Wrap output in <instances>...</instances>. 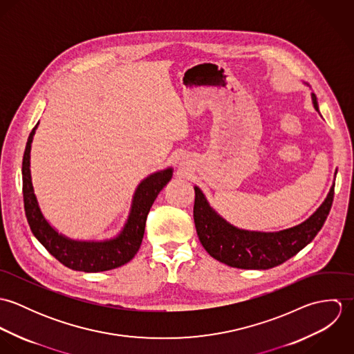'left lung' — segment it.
I'll use <instances>...</instances> for the list:
<instances>
[{
  "label": "left lung",
  "mask_w": 354,
  "mask_h": 354,
  "mask_svg": "<svg viewBox=\"0 0 354 354\" xmlns=\"http://www.w3.org/2000/svg\"><path fill=\"white\" fill-rule=\"evenodd\" d=\"M313 107L319 111L315 94ZM334 201V185L326 201L305 222L275 233L248 232L234 227L221 218L195 187L194 219L204 250L230 267L267 270L282 264L306 247L323 227Z\"/></svg>",
  "instance_id": "left-lung-1"
}]
</instances>
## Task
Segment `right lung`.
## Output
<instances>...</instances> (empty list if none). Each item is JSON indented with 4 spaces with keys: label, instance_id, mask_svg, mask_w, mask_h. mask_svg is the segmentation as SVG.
<instances>
[{
    "label": "right lung",
    "instance_id": "1",
    "mask_svg": "<svg viewBox=\"0 0 354 354\" xmlns=\"http://www.w3.org/2000/svg\"><path fill=\"white\" fill-rule=\"evenodd\" d=\"M37 125L28 136L21 167L24 209L32 234L48 250V252L71 270L100 272L124 266L125 263L132 260L139 251L152 203L156 199L162 188L170 181L173 170L166 169L153 173L140 183L133 196L128 222L125 223V227L118 237L102 243L69 240L58 234L48 223L41 212L34 194L30 171V151Z\"/></svg>",
    "mask_w": 354,
    "mask_h": 354
}]
</instances>
